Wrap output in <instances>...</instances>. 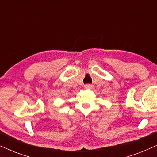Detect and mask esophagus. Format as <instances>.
Here are the masks:
<instances>
[{
	"instance_id": "esophagus-1",
	"label": "esophagus",
	"mask_w": 157,
	"mask_h": 157,
	"mask_svg": "<svg viewBox=\"0 0 157 157\" xmlns=\"http://www.w3.org/2000/svg\"><path fill=\"white\" fill-rule=\"evenodd\" d=\"M84 86H85L86 89H91L92 85H91V84H86V85H85Z\"/></svg>"
}]
</instances>
